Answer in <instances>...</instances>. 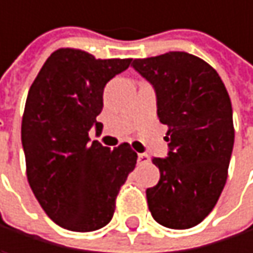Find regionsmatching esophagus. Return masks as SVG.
<instances>
[{"mask_svg": "<svg viewBox=\"0 0 253 253\" xmlns=\"http://www.w3.org/2000/svg\"><path fill=\"white\" fill-rule=\"evenodd\" d=\"M147 162H149V156L146 153H138V164L140 165H144Z\"/></svg>", "mask_w": 253, "mask_h": 253, "instance_id": "esophagus-1", "label": "esophagus"}]
</instances>
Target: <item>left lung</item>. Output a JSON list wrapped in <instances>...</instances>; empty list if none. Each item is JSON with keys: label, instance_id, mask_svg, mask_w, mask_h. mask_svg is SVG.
Returning a JSON list of instances; mask_svg holds the SVG:
<instances>
[{"label": "left lung", "instance_id": "left-lung-1", "mask_svg": "<svg viewBox=\"0 0 253 253\" xmlns=\"http://www.w3.org/2000/svg\"><path fill=\"white\" fill-rule=\"evenodd\" d=\"M132 67L155 88L158 118L168 126V156L152 159L161 178L146 190L149 209L164 227L191 228L227 181L234 144L228 92L212 66L184 51L135 59Z\"/></svg>", "mask_w": 253, "mask_h": 253}]
</instances>
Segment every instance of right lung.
Segmentation results:
<instances>
[{
    "instance_id": "right-lung-1",
    "label": "right lung",
    "mask_w": 253,
    "mask_h": 253,
    "mask_svg": "<svg viewBox=\"0 0 253 253\" xmlns=\"http://www.w3.org/2000/svg\"><path fill=\"white\" fill-rule=\"evenodd\" d=\"M131 59H95L60 48L31 85L22 119L29 186L45 213L72 231H94L110 222L115 200L135 168L137 153L124 143L113 150L89 143L100 129L106 84Z\"/></svg>"
}]
</instances>
